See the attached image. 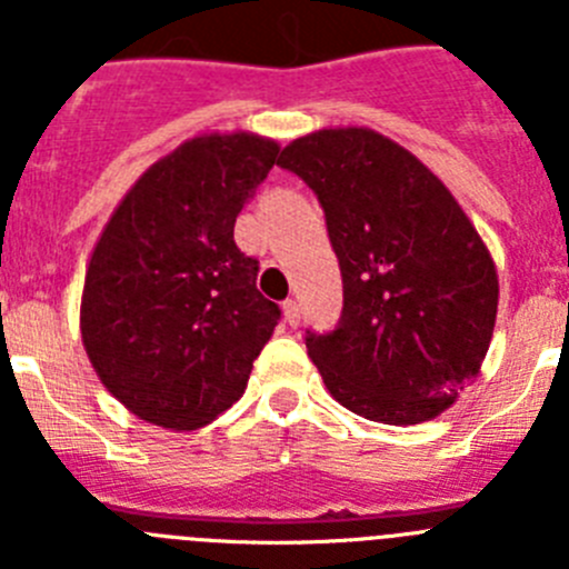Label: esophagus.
Returning <instances> with one entry per match:
<instances>
[{"mask_svg":"<svg viewBox=\"0 0 569 569\" xmlns=\"http://www.w3.org/2000/svg\"><path fill=\"white\" fill-rule=\"evenodd\" d=\"M281 313H284V321H288L290 328H296L301 321V310H299V301L296 299H288V301H281Z\"/></svg>","mask_w":569,"mask_h":569,"instance_id":"34e87169","label":"esophagus"}]
</instances>
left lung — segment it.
Listing matches in <instances>:
<instances>
[{
  "mask_svg": "<svg viewBox=\"0 0 569 569\" xmlns=\"http://www.w3.org/2000/svg\"><path fill=\"white\" fill-rule=\"evenodd\" d=\"M319 199L341 270L339 325L305 333L330 396L381 425H419L476 379L499 276L450 190L376 130L301 136L281 150Z\"/></svg>",
  "mask_w": 569,
  "mask_h": 569,
  "instance_id": "1",
  "label": "left lung"
}]
</instances>
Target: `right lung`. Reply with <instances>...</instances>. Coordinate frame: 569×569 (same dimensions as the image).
Masks as SVG:
<instances>
[{"label": "right lung", "mask_w": 569, "mask_h": 569, "mask_svg": "<svg viewBox=\"0 0 569 569\" xmlns=\"http://www.w3.org/2000/svg\"><path fill=\"white\" fill-rule=\"evenodd\" d=\"M279 162L253 133L199 136L159 159L110 216L90 256L82 341L130 413L193 430L248 387L281 310L233 224Z\"/></svg>", "instance_id": "add662e5"}]
</instances>
